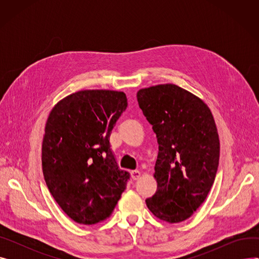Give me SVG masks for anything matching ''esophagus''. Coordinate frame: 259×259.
<instances>
[{
	"mask_svg": "<svg viewBox=\"0 0 259 259\" xmlns=\"http://www.w3.org/2000/svg\"><path fill=\"white\" fill-rule=\"evenodd\" d=\"M141 175H142V173H141V171H139V170H133V171H131V178H132L133 181H138V180L141 178Z\"/></svg>",
	"mask_w": 259,
	"mask_h": 259,
	"instance_id": "obj_1",
	"label": "esophagus"
}]
</instances>
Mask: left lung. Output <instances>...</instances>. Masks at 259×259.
Returning a JSON list of instances; mask_svg holds the SVG:
<instances>
[{"label": "left lung", "instance_id": "1", "mask_svg": "<svg viewBox=\"0 0 259 259\" xmlns=\"http://www.w3.org/2000/svg\"><path fill=\"white\" fill-rule=\"evenodd\" d=\"M138 102L158 143L155 194L148 209L169 224L189 219L205 201L220 161V138L210 108L174 84L138 91Z\"/></svg>", "mask_w": 259, "mask_h": 259}]
</instances>
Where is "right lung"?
<instances>
[{
  "instance_id": "obj_1",
  "label": "right lung",
  "mask_w": 259,
  "mask_h": 259,
  "mask_svg": "<svg viewBox=\"0 0 259 259\" xmlns=\"http://www.w3.org/2000/svg\"><path fill=\"white\" fill-rule=\"evenodd\" d=\"M127 105L121 91L80 90L49 113L42 145L44 179L58 205L77 224L107 220L126 189L130 174L118 168L109 138Z\"/></svg>"
}]
</instances>
